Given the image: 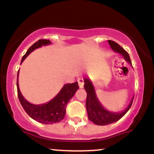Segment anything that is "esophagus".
<instances>
[{"label": "esophagus", "instance_id": "34e87169", "mask_svg": "<svg viewBox=\"0 0 154 154\" xmlns=\"http://www.w3.org/2000/svg\"><path fill=\"white\" fill-rule=\"evenodd\" d=\"M77 82H78L79 88H83L85 82H84V79H83L82 77H79V78H77Z\"/></svg>", "mask_w": 154, "mask_h": 154}]
</instances>
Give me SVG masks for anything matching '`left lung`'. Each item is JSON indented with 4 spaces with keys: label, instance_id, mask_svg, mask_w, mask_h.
Returning a JSON list of instances; mask_svg holds the SVG:
<instances>
[{
    "label": "left lung",
    "instance_id": "left-lung-1",
    "mask_svg": "<svg viewBox=\"0 0 154 154\" xmlns=\"http://www.w3.org/2000/svg\"><path fill=\"white\" fill-rule=\"evenodd\" d=\"M109 43L111 48L116 52L119 53L123 56L125 59L132 64L129 54L122 47L113 40H109ZM84 88L87 92V98H86V109H87L88 119L97 125H106L114 123L121 119L122 116L128 112L131 107L133 98L129 106L124 111L119 113H114L106 110L100 103L99 100L95 95V92L93 85L89 79H85Z\"/></svg>",
    "mask_w": 154,
    "mask_h": 154
}]
</instances>
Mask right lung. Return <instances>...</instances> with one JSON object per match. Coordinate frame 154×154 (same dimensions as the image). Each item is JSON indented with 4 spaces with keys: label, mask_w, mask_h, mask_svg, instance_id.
<instances>
[{
    "label": "right lung",
    "mask_w": 154,
    "mask_h": 154,
    "mask_svg": "<svg viewBox=\"0 0 154 154\" xmlns=\"http://www.w3.org/2000/svg\"><path fill=\"white\" fill-rule=\"evenodd\" d=\"M50 43L51 42L49 40H43V39L39 40L28 49L26 54L22 57L21 63L35 49L41 47L42 45H45ZM18 75L19 72L17 74V94H18V98L21 105L22 106L23 109L26 111V114L33 119L43 124L58 123L61 121L64 118L65 114H66V108L69 100L71 99L75 95V92L78 90V82H76L65 85L59 94L48 103L43 104V105H34L26 101L19 91Z\"/></svg>",
    "instance_id": "add662e5"
}]
</instances>
